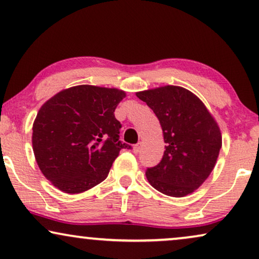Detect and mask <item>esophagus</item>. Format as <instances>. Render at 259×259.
<instances>
[{"mask_svg": "<svg viewBox=\"0 0 259 259\" xmlns=\"http://www.w3.org/2000/svg\"><path fill=\"white\" fill-rule=\"evenodd\" d=\"M140 151V144H137V145L133 146V152L138 153Z\"/></svg>", "mask_w": 259, "mask_h": 259, "instance_id": "1", "label": "esophagus"}]
</instances>
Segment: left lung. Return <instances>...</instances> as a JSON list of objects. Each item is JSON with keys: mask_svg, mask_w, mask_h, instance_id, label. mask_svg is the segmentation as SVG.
<instances>
[{"mask_svg": "<svg viewBox=\"0 0 259 259\" xmlns=\"http://www.w3.org/2000/svg\"><path fill=\"white\" fill-rule=\"evenodd\" d=\"M136 95L158 117L166 144L160 163L146 170L147 181L167 196L194 193L219 157L223 137L217 120L195 94L182 87H158Z\"/></svg>", "mask_w": 259, "mask_h": 259, "instance_id": "8db88e82", "label": "left lung"}]
</instances>
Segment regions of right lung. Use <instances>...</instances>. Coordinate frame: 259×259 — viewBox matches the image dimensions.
Masks as SVG:
<instances>
[{"instance_id":"1","label":"right lung","mask_w":259,"mask_h":259,"mask_svg":"<svg viewBox=\"0 0 259 259\" xmlns=\"http://www.w3.org/2000/svg\"><path fill=\"white\" fill-rule=\"evenodd\" d=\"M121 89L89 84L57 93L33 122V152L40 171L56 188L79 194L106 180L121 149V125L114 110Z\"/></svg>"}]
</instances>
